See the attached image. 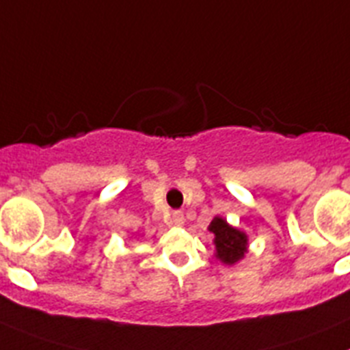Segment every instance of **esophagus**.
<instances>
[{
  "mask_svg": "<svg viewBox=\"0 0 350 350\" xmlns=\"http://www.w3.org/2000/svg\"><path fill=\"white\" fill-rule=\"evenodd\" d=\"M172 223L177 226L184 225V214L180 211H173L172 212Z\"/></svg>",
  "mask_w": 350,
  "mask_h": 350,
  "instance_id": "esophagus-1",
  "label": "esophagus"
}]
</instances>
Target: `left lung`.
<instances>
[{"mask_svg": "<svg viewBox=\"0 0 350 350\" xmlns=\"http://www.w3.org/2000/svg\"><path fill=\"white\" fill-rule=\"evenodd\" d=\"M208 232L214 235V246H216V258L223 264L234 265L244 253L247 252V235L241 230L230 226L223 217L216 216L208 225Z\"/></svg>", "mask_w": 350, "mask_h": 350, "instance_id": "obj_1", "label": "left lung"}]
</instances>
